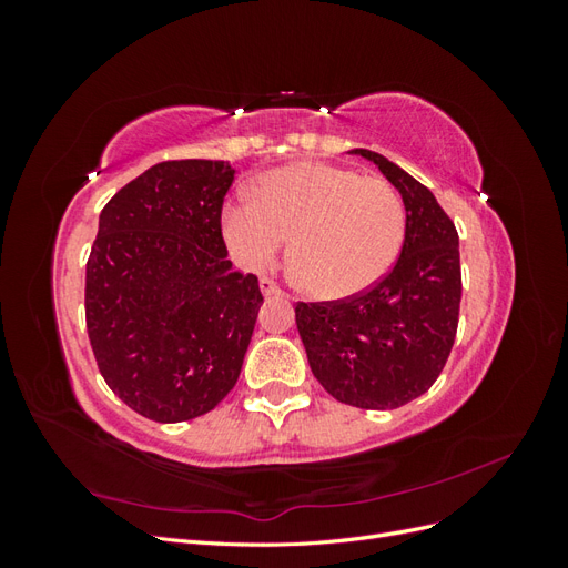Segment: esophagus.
Instances as JSON below:
<instances>
[{
	"instance_id": "esophagus-1",
	"label": "esophagus",
	"mask_w": 568,
	"mask_h": 568,
	"mask_svg": "<svg viewBox=\"0 0 568 568\" xmlns=\"http://www.w3.org/2000/svg\"><path fill=\"white\" fill-rule=\"evenodd\" d=\"M261 291H263L265 298H270V296H282V294H284V291L280 288V284L272 282L270 277H263V280H261Z\"/></svg>"
}]
</instances>
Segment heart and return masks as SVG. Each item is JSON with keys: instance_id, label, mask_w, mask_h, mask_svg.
<instances>
[{"instance_id": "heart-1", "label": "heart", "mask_w": 568, "mask_h": 568, "mask_svg": "<svg viewBox=\"0 0 568 568\" xmlns=\"http://www.w3.org/2000/svg\"><path fill=\"white\" fill-rule=\"evenodd\" d=\"M405 203L390 182L329 163H294L267 173L257 199L236 196L222 213L234 257L267 270L294 236L303 286L324 301L363 294L398 257Z\"/></svg>"}]
</instances>
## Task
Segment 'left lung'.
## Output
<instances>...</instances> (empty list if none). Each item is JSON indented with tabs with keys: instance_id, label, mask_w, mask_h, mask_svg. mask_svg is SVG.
Wrapping results in <instances>:
<instances>
[{
	"instance_id": "obj_1",
	"label": "left lung",
	"mask_w": 568,
	"mask_h": 568,
	"mask_svg": "<svg viewBox=\"0 0 568 568\" xmlns=\"http://www.w3.org/2000/svg\"><path fill=\"white\" fill-rule=\"evenodd\" d=\"M405 203L398 261L367 291L296 303V326L315 379L338 403L363 409L407 405L434 386L453 351L459 298V236L428 189L369 149Z\"/></svg>"
}]
</instances>
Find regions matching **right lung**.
<instances>
[{
	"instance_id": "right-lung-1",
	"label": "right lung",
	"mask_w": 568,
	"mask_h": 568,
	"mask_svg": "<svg viewBox=\"0 0 568 568\" xmlns=\"http://www.w3.org/2000/svg\"><path fill=\"white\" fill-rule=\"evenodd\" d=\"M225 161H163L104 205L84 277L97 367L136 415L161 424L211 412L234 388L263 303L227 261Z\"/></svg>"
}]
</instances>
